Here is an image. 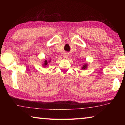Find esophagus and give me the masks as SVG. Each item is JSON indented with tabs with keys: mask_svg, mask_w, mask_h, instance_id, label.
<instances>
[{
	"mask_svg": "<svg viewBox=\"0 0 125 125\" xmlns=\"http://www.w3.org/2000/svg\"><path fill=\"white\" fill-rule=\"evenodd\" d=\"M67 57H68L67 54H65V55H64V58H67Z\"/></svg>",
	"mask_w": 125,
	"mask_h": 125,
	"instance_id": "obj_1",
	"label": "esophagus"
}]
</instances>
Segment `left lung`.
Listing matches in <instances>:
<instances>
[{
    "label": "left lung",
    "instance_id": "1",
    "mask_svg": "<svg viewBox=\"0 0 125 125\" xmlns=\"http://www.w3.org/2000/svg\"><path fill=\"white\" fill-rule=\"evenodd\" d=\"M86 67H87V65H86V64H84V65H83V67H82V69H86Z\"/></svg>",
    "mask_w": 125,
    "mask_h": 125
}]
</instances>
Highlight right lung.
I'll return each instance as SVG.
<instances>
[{"label": "right lung", "instance_id": "right-lung-1", "mask_svg": "<svg viewBox=\"0 0 125 125\" xmlns=\"http://www.w3.org/2000/svg\"><path fill=\"white\" fill-rule=\"evenodd\" d=\"M47 65V61L46 60L45 61V63H44V66H45V65Z\"/></svg>", "mask_w": 125, "mask_h": 125}]
</instances>
